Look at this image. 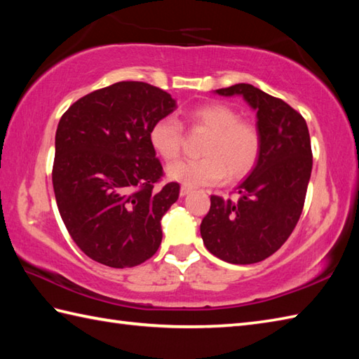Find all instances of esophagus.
Wrapping results in <instances>:
<instances>
[{
  "mask_svg": "<svg viewBox=\"0 0 359 359\" xmlns=\"http://www.w3.org/2000/svg\"><path fill=\"white\" fill-rule=\"evenodd\" d=\"M189 193H191V188H188V187H180V196H182V197L188 196Z\"/></svg>",
  "mask_w": 359,
  "mask_h": 359,
  "instance_id": "obj_1",
  "label": "esophagus"
}]
</instances>
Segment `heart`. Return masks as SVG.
Listing matches in <instances>:
<instances>
[{
  "label": "heart",
  "mask_w": 359,
  "mask_h": 359,
  "mask_svg": "<svg viewBox=\"0 0 359 359\" xmlns=\"http://www.w3.org/2000/svg\"><path fill=\"white\" fill-rule=\"evenodd\" d=\"M189 123L210 131L202 148V158L179 160L166 168V177L182 187L196 188L217 185L226 177L241 179L257 162L261 137L256 126L242 121L233 108L224 103H205L188 114ZM184 126L166 116L156 120L149 129L152 149L165 160L179 156Z\"/></svg>",
  "instance_id": "1"
}]
</instances>
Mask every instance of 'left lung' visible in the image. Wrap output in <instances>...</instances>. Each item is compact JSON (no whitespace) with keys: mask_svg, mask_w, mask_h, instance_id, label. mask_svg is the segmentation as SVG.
Here are the masks:
<instances>
[{"mask_svg":"<svg viewBox=\"0 0 359 359\" xmlns=\"http://www.w3.org/2000/svg\"><path fill=\"white\" fill-rule=\"evenodd\" d=\"M241 95L256 111L261 151L253 170L236 187V202L211 196L201 234L210 253L230 264H256L278 251L302 212L311 174L306 120L280 98L247 83L216 89Z\"/></svg>","mask_w":359,"mask_h":359,"instance_id":"1","label":"left lung"}]
</instances>
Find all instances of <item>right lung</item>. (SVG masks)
<instances>
[{
  "instance_id": "obj_1",
  "label": "right lung",
  "mask_w": 359,
  "mask_h": 359,
  "mask_svg": "<svg viewBox=\"0 0 359 359\" xmlns=\"http://www.w3.org/2000/svg\"><path fill=\"white\" fill-rule=\"evenodd\" d=\"M175 108L162 89L118 81L81 97L60 118L55 201L71 238L95 262L129 269L158 250L160 220L180 187L171 182L154 188L163 170L149 129Z\"/></svg>"
}]
</instances>
